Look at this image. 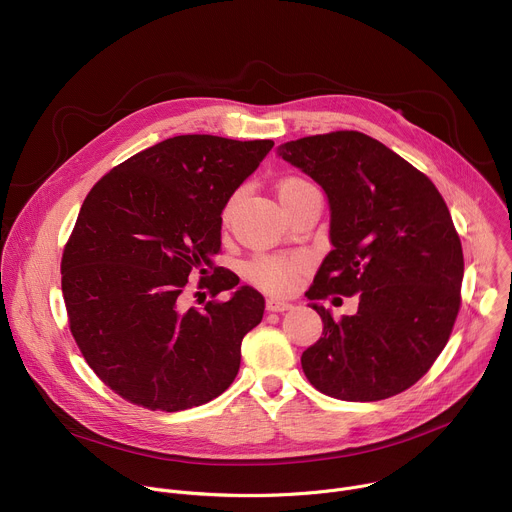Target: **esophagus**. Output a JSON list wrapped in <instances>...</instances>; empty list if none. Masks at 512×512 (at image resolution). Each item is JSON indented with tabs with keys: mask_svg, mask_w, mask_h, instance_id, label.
Segmentation results:
<instances>
[{
	"mask_svg": "<svg viewBox=\"0 0 512 512\" xmlns=\"http://www.w3.org/2000/svg\"><path fill=\"white\" fill-rule=\"evenodd\" d=\"M265 308H267V312H287V310H291V304H289V302H283V300H273V298H269V300L265 302Z\"/></svg>",
	"mask_w": 512,
	"mask_h": 512,
	"instance_id": "34e87169",
	"label": "esophagus"
}]
</instances>
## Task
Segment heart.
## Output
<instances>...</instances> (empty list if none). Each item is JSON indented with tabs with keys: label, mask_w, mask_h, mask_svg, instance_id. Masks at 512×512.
<instances>
[{
	"label": "heart",
	"mask_w": 512,
	"mask_h": 512,
	"mask_svg": "<svg viewBox=\"0 0 512 512\" xmlns=\"http://www.w3.org/2000/svg\"><path fill=\"white\" fill-rule=\"evenodd\" d=\"M310 186L306 180L302 178H287L279 184V200L281 204L294 196L298 190ZM233 204L235 198H231L225 208H223V221H229V216L233 212ZM310 261L308 255L304 253H294V255H261L255 257L249 265H247V277L251 279V283H255L257 287L265 289L267 294L273 296H285L294 291L300 281L302 275L306 273Z\"/></svg>",
	"instance_id": "b5f03b06"
}]
</instances>
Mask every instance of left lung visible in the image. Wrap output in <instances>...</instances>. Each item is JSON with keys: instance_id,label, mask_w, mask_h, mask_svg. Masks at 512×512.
<instances>
[{"instance_id": "8db88e82", "label": "left lung", "mask_w": 512, "mask_h": 512, "mask_svg": "<svg viewBox=\"0 0 512 512\" xmlns=\"http://www.w3.org/2000/svg\"><path fill=\"white\" fill-rule=\"evenodd\" d=\"M279 156L328 194L334 249L310 300L358 294L338 322L324 306L320 340L302 369L324 395L381 401L415 385L440 356L462 306L464 253L435 184L381 141L330 131L287 141Z\"/></svg>"}]
</instances>
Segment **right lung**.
Here are the masks:
<instances>
[{"instance_id":"obj_1","label":"right lung","mask_w":512,"mask_h":512,"mask_svg":"<svg viewBox=\"0 0 512 512\" xmlns=\"http://www.w3.org/2000/svg\"><path fill=\"white\" fill-rule=\"evenodd\" d=\"M271 148V139L176 135L87 194L62 251V296L81 354L125 401L172 413L235 381L243 336L261 322L265 300L212 257L225 204ZM192 274L213 298L202 311L181 306ZM233 286V299L215 300Z\"/></svg>"}]
</instances>
